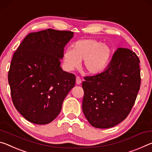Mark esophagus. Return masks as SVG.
Listing matches in <instances>:
<instances>
[{"label":"esophagus","instance_id":"1","mask_svg":"<svg viewBox=\"0 0 152 152\" xmlns=\"http://www.w3.org/2000/svg\"><path fill=\"white\" fill-rule=\"evenodd\" d=\"M81 83V79L79 77H76V84L77 85H80Z\"/></svg>","mask_w":152,"mask_h":152}]
</instances>
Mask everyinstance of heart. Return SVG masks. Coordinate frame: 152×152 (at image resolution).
I'll use <instances>...</instances> for the list:
<instances>
[{
    "mask_svg": "<svg viewBox=\"0 0 152 152\" xmlns=\"http://www.w3.org/2000/svg\"><path fill=\"white\" fill-rule=\"evenodd\" d=\"M72 50L63 54V66L70 72L77 68L83 60V66L90 75L100 73L110 61L112 50L106 44L94 39H81L75 42Z\"/></svg>",
    "mask_w": 152,
    "mask_h": 152,
    "instance_id": "heart-1",
    "label": "heart"
}]
</instances>
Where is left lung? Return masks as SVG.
Listing matches in <instances>:
<instances>
[{
    "label": "left lung",
    "mask_w": 152,
    "mask_h": 152,
    "mask_svg": "<svg viewBox=\"0 0 152 152\" xmlns=\"http://www.w3.org/2000/svg\"><path fill=\"white\" fill-rule=\"evenodd\" d=\"M139 63L132 50L118 48L105 70L85 77L82 110L94 127H113L128 116L140 88Z\"/></svg>",
    "instance_id": "obj_1"
}]
</instances>
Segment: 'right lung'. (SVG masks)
<instances>
[{
	"label": "right lung",
	"instance_id": "right-lung-1",
	"mask_svg": "<svg viewBox=\"0 0 152 152\" xmlns=\"http://www.w3.org/2000/svg\"><path fill=\"white\" fill-rule=\"evenodd\" d=\"M74 33L47 29L29 34L14 53L8 80L17 111L32 123L54 120L75 76L61 67L64 48Z\"/></svg>",
	"mask_w": 152,
	"mask_h": 152
}]
</instances>
